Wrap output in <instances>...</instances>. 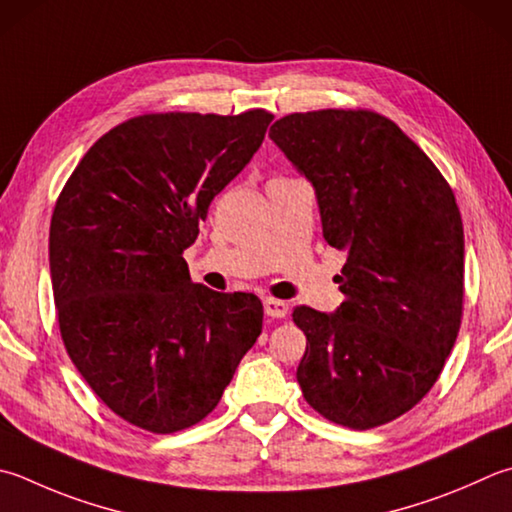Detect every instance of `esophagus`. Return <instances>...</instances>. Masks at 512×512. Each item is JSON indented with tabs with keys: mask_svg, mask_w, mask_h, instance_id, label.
Instances as JSON below:
<instances>
[{
	"mask_svg": "<svg viewBox=\"0 0 512 512\" xmlns=\"http://www.w3.org/2000/svg\"><path fill=\"white\" fill-rule=\"evenodd\" d=\"M263 307H265V314L272 318H283L289 312V305L285 301H278V298H265Z\"/></svg>",
	"mask_w": 512,
	"mask_h": 512,
	"instance_id": "34e87169",
	"label": "esophagus"
}]
</instances>
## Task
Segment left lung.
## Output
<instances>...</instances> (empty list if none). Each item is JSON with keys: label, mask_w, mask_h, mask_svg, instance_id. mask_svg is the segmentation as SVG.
I'll use <instances>...</instances> for the list:
<instances>
[{"label": "left lung", "mask_w": 512, "mask_h": 512, "mask_svg": "<svg viewBox=\"0 0 512 512\" xmlns=\"http://www.w3.org/2000/svg\"><path fill=\"white\" fill-rule=\"evenodd\" d=\"M269 138L314 187L323 238L347 254L334 314L298 305L296 370L310 406L354 430L383 426L435 385L461 325L464 225L432 160L392 120L325 109Z\"/></svg>", "instance_id": "1"}]
</instances>
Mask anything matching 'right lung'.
<instances>
[{
  "label": "right lung",
  "mask_w": 512,
  "mask_h": 512,
  "mask_svg": "<svg viewBox=\"0 0 512 512\" xmlns=\"http://www.w3.org/2000/svg\"><path fill=\"white\" fill-rule=\"evenodd\" d=\"M272 113H151L93 144L51 220L66 352L118 417L156 435L218 406L263 330L254 294L191 283L182 252L265 140Z\"/></svg>",
  "instance_id": "right-lung-1"
}]
</instances>
